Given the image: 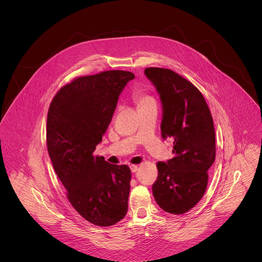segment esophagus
Masks as SVG:
<instances>
[{"label": "esophagus", "mask_w": 262, "mask_h": 262, "mask_svg": "<svg viewBox=\"0 0 262 262\" xmlns=\"http://www.w3.org/2000/svg\"><path fill=\"white\" fill-rule=\"evenodd\" d=\"M138 170H139V166H137V165H132V166H130V171H132L133 173H136Z\"/></svg>", "instance_id": "34e87169"}]
</instances>
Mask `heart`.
<instances>
[{
  "label": "heart",
  "mask_w": 262,
  "mask_h": 262,
  "mask_svg": "<svg viewBox=\"0 0 262 262\" xmlns=\"http://www.w3.org/2000/svg\"><path fill=\"white\" fill-rule=\"evenodd\" d=\"M132 97L138 107V111L148 106H157V100L155 96L147 88H144V87L136 88L132 93Z\"/></svg>",
  "instance_id": "1"
}]
</instances>
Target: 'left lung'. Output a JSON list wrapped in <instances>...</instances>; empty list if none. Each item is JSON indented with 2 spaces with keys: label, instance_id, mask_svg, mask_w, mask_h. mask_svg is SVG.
Here are the masks:
<instances>
[{
  "label": "left lung",
  "instance_id": "8db88e82",
  "mask_svg": "<svg viewBox=\"0 0 262 262\" xmlns=\"http://www.w3.org/2000/svg\"><path fill=\"white\" fill-rule=\"evenodd\" d=\"M145 76L157 88L163 105L162 137L173 140L174 158L157 164L152 193L162 209L182 214L203 197L208 169L215 159V135L202 93L171 69L149 67Z\"/></svg>",
  "mask_w": 262,
  "mask_h": 262
}]
</instances>
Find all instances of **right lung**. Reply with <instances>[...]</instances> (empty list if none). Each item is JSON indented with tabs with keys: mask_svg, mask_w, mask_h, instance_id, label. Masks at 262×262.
I'll return each instance as SVG.
<instances>
[{
	"mask_svg": "<svg viewBox=\"0 0 262 262\" xmlns=\"http://www.w3.org/2000/svg\"><path fill=\"white\" fill-rule=\"evenodd\" d=\"M135 74L107 70L80 77L53 98L47 122L48 151L73 208L96 226H112L128 207L130 169L94 157L118 98Z\"/></svg>",
	"mask_w": 262,
	"mask_h": 262,
	"instance_id": "1",
	"label": "right lung"
}]
</instances>
